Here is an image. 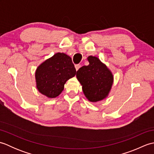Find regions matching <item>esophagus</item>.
Wrapping results in <instances>:
<instances>
[{
  "instance_id": "esophagus-1",
  "label": "esophagus",
  "mask_w": 154,
  "mask_h": 154,
  "mask_svg": "<svg viewBox=\"0 0 154 154\" xmlns=\"http://www.w3.org/2000/svg\"><path fill=\"white\" fill-rule=\"evenodd\" d=\"M75 69H76V71L79 70V69L81 67V65L80 64H77L75 65Z\"/></svg>"
}]
</instances>
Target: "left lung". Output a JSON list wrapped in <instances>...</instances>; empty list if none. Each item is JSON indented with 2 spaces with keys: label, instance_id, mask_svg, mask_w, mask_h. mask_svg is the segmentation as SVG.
I'll use <instances>...</instances> for the list:
<instances>
[{
  "label": "left lung",
  "instance_id": "left-lung-1",
  "mask_svg": "<svg viewBox=\"0 0 154 154\" xmlns=\"http://www.w3.org/2000/svg\"><path fill=\"white\" fill-rule=\"evenodd\" d=\"M87 60L89 65L81 67L77 71L76 77L87 99L95 103L109 95L114 77L112 72L99 58L91 55Z\"/></svg>",
  "mask_w": 154,
  "mask_h": 154
}]
</instances>
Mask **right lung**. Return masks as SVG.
Wrapping results in <instances>:
<instances>
[{
    "label": "right lung",
    "instance_id": "add662e5",
    "mask_svg": "<svg viewBox=\"0 0 154 154\" xmlns=\"http://www.w3.org/2000/svg\"><path fill=\"white\" fill-rule=\"evenodd\" d=\"M76 69L71 58L64 53H57L41 63L35 73L39 92L48 98H55L64 89L66 81L73 77Z\"/></svg>",
    "mask_w": 154,
    "mask_h": 154
}]
</instances>
